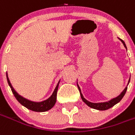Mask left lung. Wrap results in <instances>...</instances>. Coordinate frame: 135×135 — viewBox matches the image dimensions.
<instances>
[{
	"instance_id": "obj_1",
	"label": "left lung",
	"mask_w": 135,
	"mask_h": 135,
	"mask_svg": "<svg viewBox=\"0 0 135 135\" xmlns=\"http://www.w3.org/2000/svg\"><path fill=\"white\" fill-rule=\"evenodd\" d=\"M120 39V38H119ZM120 41L123 43V46L125 47V48L127 49V46L125 45V43H124V41L123 40H121L120 39ZM130 82V78L129 80V82H128V84L127 85H129ZM77 87H78V89L80 90V97L82 98V100L85 103L87 104L88 107H91V108H93V109H96V110H108V109H110L112 107H113L115 104H116L117 103H118L119 102H120L121 99H122V98L123 97V96L125 95L126 94V92H127V86L125 88H124V90L121 92L120 94V95H118V97H115V98H113V99H110V101H108V102H99V103H93V102H90L89 101H88L87 99H85V98L83 97V95L81 93V90H80V86L78 85V84H77Z\"/></svg>"
}]
</instances>
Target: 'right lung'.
Here are the masks:
<instances>
[{"mask_svg":"<svg viewBox=\"0 0 135 135\" xmlns=\"http://www.w3.org/2000/svg\"><path fill=\"white\" fill-rule=\"evenodd\" d=\"M6 78H7L8 85L11 88L12 93L15 95V97L17 99V100L21 104L22 106H24L26 108H28V110H31L32 111H35V112H46L47 110H50L52 107H53L55 104L56 102L57 91H58V85H59L60 80H59V82L57 84V85H56V87L55 88L52 94L47 99H46L45 101H42V102H33V101L29 100V99H25L23 97H22L21 95H20L15 90V88H13L12 84L10 83L9 79H8L7 72H6Z\"/></svg>","mask_w":135,"mask_h":135,"instance_id":"1","label":"right lung"}]
</instances>
